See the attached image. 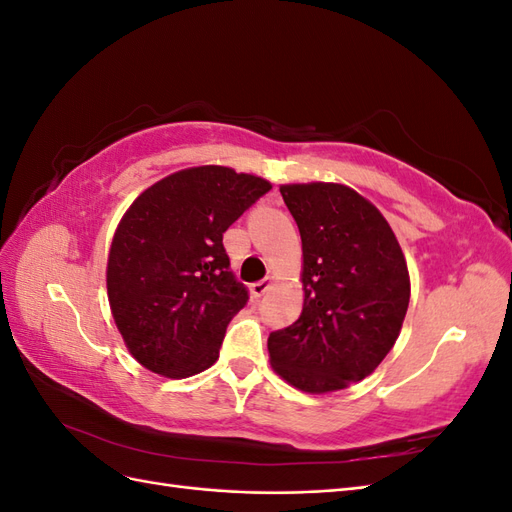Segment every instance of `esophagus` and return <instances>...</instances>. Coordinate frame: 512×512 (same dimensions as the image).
<instances>
[{
	"instance_id": "1",
	"label": "esophagus",
	"mask_w": 512,
	"mask_h": 512,
	"mask_svg": "<svg viewBox=\"0 0 512 512\" xmlns=\"http://www.w3.org/2000/svg\"><path fill=\"white\" fill-rule=\"evenodd\" d=\"M273 286V280L271 277H265V280H260V282H254L252 286H250V290H252V297H256V299H260L262 294H265L269 288Z\"/></svg>"
}]
</instances>
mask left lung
<instances>
[{
	"label": "left lung",
	"mask_w": 512,
	"mask_h": 512,
	"mask_svg": "<svg viewBox=\"0 0 512 512\" xmlns=\"http://www.w3.org/2000/svg\"><path fill=\"white\" fill-rule=\"evenodd\" d=\"M303 243V312L269 335L294 389L331 393L367 378L395 346L410 303L404 252L384 215L342 183L280 188Z\"/></svg>",
	"instance_id": "8db88e82"
}]
</instances>
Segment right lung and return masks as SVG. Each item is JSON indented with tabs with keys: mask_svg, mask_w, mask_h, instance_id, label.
Returning <instances> with one entry per match:
<instances>
[{
	"mask_svg": "<svg viewBox=\"0 0 512 512\" xmlns=\"http://www.w3.org/2000/svg\"><path fill=\"white\" fill-rule=\"evenodd\" d=\"M269 190L256 175L194 166L153 183L121 218L108 303L130 354L153 374L179 380L218 361L228 322L250 299L224 232Z\"/></svg>",
	"mask_w": 512,
	"mask_h": 512,
	"instance_id": "add662e5",
	"label": "right lung"
}]
</instances>
